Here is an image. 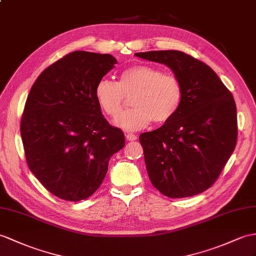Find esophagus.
<instances>
[{"instance_id":"34e87169","label":"esophagus","mask_w":256,"mask_h":256,"mask_svg":"<svg viewBox=\"0 0 256 256\" xmlns=\"http://www.w3.org/2000/svg\"><path fill=\"white\" fill-rule=\"evenodd\" d=\"M126 139H127V141H134V140L138 139V136H136L134 134H127Z\"/></svg>"}]
</instances>
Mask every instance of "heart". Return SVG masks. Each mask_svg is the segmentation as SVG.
<instances>
[{
  "label": "heart",
  "instance_id": "1",
  "mask_svg": "<svg viewBox=\"0 0 256 256\" xmlns=\"http://www.w3.org/2000/svg\"><path fill=\"white\" fill-rule=\"evenodd\" d=\"M94 96L102 110L110 117L120 114L126 96H132L134 108L124 110L115 120L118 127L132 132L146 127L152 120L164 124L175 117L182 106L184 88L176 74L141 64L124 68L118 82L108 78L100 79Z\"/></svg>",
  "mask_w": 256,
  "mask_h": 256
}]
</instances>
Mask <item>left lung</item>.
Segmentation results:
<instances>
[{
    "instance_id": "1",
    "label": "left lung",
    "mask_w": 256,
    "mask_h": 256,
    "mask_svg": "<svg viewBox=\"0 0 256 256\" xmlns=\"http://www.w3.org/2000/svg\"><path fill=\"white\" fill-rule=\"evenodd\" d=\"M136 56L165 64L184 88L175 117L139 141L152 184L168 198H188L210 188L236 144L234 96L216 72L180 51H151Z\"/></svg>"
}]
</instances>
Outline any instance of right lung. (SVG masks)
Listing matches in <instances>:
<instances>
[{"mask_svg": "<svg viewBox=\"0 0 256 256\" xmlns=\"http://www.w3.org/2000/svg\"><path fill=\"white\" fill-rule=\"evenodd\" d=\"M110 54L74 51L36 78L20 120L29 170L52 194L77 202L103 182L108 162L124 146L102 115L94 88L114 65Z\"/></svg>", "mask_w": 256, "mask_h": 256, "instance_id": "right-lung-1", "label": "right lung"}]
</instances>
